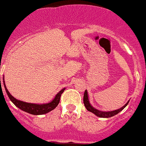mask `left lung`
Listing matches in <instances>:
<instances>
[{"instance_id": "1", "label": "left lung", "mask_w": 146, "mask_h": 146, "mask_svg": "<svg viewBox=\"0 0 146 146\" xmlns=\"http://www.w3.org/2000/svg\"><path fill=\"white\" fill-rule=\"evenodd\" d=\"M83 103H84V105L86 108L87 109L88 111H90L92 113H94V115H96L97 116L101 118H109L111 117V116H114L116 114H118L119 112H120L123 108L127 106L129 103V101L126 103V104L122 107V108H119L117 110H114V111H102L98 110V109H96L95 108H94L91 105V104L90 103V101H89V95H88L87 90H85L84 96H83Z\"/></svg>"}]
</instances>
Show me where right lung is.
Listing matches in <instances>:
<instances>
[{
    "mask_svg": "<svg viewBox=\"0 0 146 146\" xmlns=\"http://www.w3.org/2000/svg\"><path fill=\"white\" fill-rule=\"evenodd\" d=\"M4 80V78H3ZM4 86H5V91L7 93V94L9 96V99L11 100L13 104H15V106L19 108V109H21L23 111H26L27 113H30L31 115H43L46 114L49 111H51L52 110H53L57 105H58L59 102H60V96H61L62 93L64 91L65 88L62 89L55 96V98L53 100H52L50 102L48 103H45V104H35V103H27V102H24V101H19L18 99L15 98L12 96L9 91L8 90V89L5 86V80H4Z\"/></svg>",
    "mask_w": 146,
    "mask_h": 146,
    "instance_id": "add662e5",
    "label": "right lung"
}]
</instances>
